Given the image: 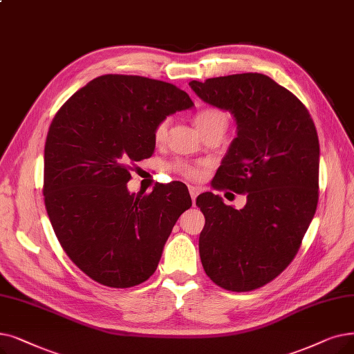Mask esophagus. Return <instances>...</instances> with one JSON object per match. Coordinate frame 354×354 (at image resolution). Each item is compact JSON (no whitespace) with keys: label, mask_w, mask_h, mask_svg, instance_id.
I'll return each mask as SVG.
<instances>
[{"label":"esophagus","mask_w":354,"mask_h":354,"mask_svg":"<svg viewBox=\"0 0 354 354\" xmlns=\"http://www.w3.org/2000/svg\"><path fill=\"white\" fill-rule=\"evenodd\" d=\"M188 189H189V195H191V198H192V203L195 204V199H196V196H198V194H199V189H198L196 187H192V185H189Z\"/></svg>","instance_id":"obj_1"}]
</instances>
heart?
Listing matches in <instances>:
<instances>
[{
	"label": "heart",
	"mask_w": 354,
	"mask_h": 354,
	"mask_svg": "<svg viewBox=\"0 0 354 354\" xmlns=\"http://www.w3.org/2000/svg\"><path fill=\"white\" fill-rule=\"evenodd\" d=\"M227 121L228 117L227 114L220 110V109H205L203 111H199L195 117V124L199 130V133H204L211 129H223L225 130L227 127ZM167 130H169V120L165 118L159 121L155 130H153V139H155L156 143L165 142L167 137ZM174 171L178 172L179 175L185 176L188 179H196L199 175H201V166L188 163V162H176L174 166Z\"/></svg>",
	"instance_id": "heart-1"
}]
</instances>
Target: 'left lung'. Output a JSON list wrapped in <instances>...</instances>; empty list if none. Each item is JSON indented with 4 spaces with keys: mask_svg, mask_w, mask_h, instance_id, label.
Masks as SVG:
<instances>
[{
    "mask_svg": "<svg viewBox=\"0 0 354 354\" xmlns=\"http://www.w3.org/2000/svg\"><path fill=\"white\" fill-rule=\"evenodd\" d=\"M204 102L233 114L237 137L214 176L215 189L245 194L236 209L207 192L199 256L218 286L248 292L273 281L299 250L318 204L319 143L314 121L290 91L262 73L191 81Z\"/></svg>",
    "mask_w": 354,
    "mask_h": 354,
    "instance_id": "left-lung-1",
    "label": "left lung"
}]
</instances>
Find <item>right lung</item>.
I'll return each instance as SVG.
<instances>
[{
  "label": "right lung",
  "mask_w": 354,
  "mask_h": 354,
  "mask_svg": "<svg viewBox=\"0 0 354 354\" xmlns=\"http://www.w3.org/2000/svg\"><path fill=\"white\" fill-rule=\"evenodd\" d=\"M185 91L137 75H102L60 106L44 145V205L72 262L110 288L155 273L179 215L191 208L180 182L130 194L134 162L151 156L159 121L192 109Z\"/></svg>",
  "instance_id": "right-lung-1"
}]
</instances>
